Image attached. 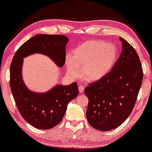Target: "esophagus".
Here are the masks:
<instances>
[{
  "instance_id": "obj_1",
  "label": "esophagus",
  "mask_w": 152,
  "mask_h": 152,
  "mask_svg": "<svg viewBox=\"0 0 152 152\" xmlns=\"http://www.w3.org/2000/svg\"><path fill=\"white\" fill-rule=\"evenodd\" d=\"M78 89H79L80 93H82L83 92V90H84V87H83V86H82V85H80V86H79Z\"/></svg>"
}]
</instances>
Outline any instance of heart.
Returning a JSON list of instances; mask_svg holds the SVG:
<instances>
[{
    "label": "heart",
    "instance_id": "b5f03b06",
    "mask_svg": "<svg viewBox=\"0 0 152 152\" xmlns=\"http://www.w3.org/2000/svg\"><path fill=\"white\" fill-rule=\"evenodd\" d=\"M119 58L115 45L102 40L85 42L74 49L72 57L67 56L65 64L68 72L76 77L80 74L88 82H96L110 72Z\"/></svg>",
    "mask_w": 152,
    "mask_h": 152
}]
</instances>
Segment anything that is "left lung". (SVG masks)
Instances as JSON below:
<instances>
[{"instance_id": "left-lung-1", "label": "left lung", "mask_w": 152, "mask_h": 152, "mask_svg": "<svg viewBox=\"0 0 152 152\" xmlns=\"http://www.w3.org/2000/svg\"><path fill=\"white\" fill-rule=\"evenodd\" d=\"M122 51L107 76L84 89L89 100L86 117L93 128L108 131L129 116L142 83L143 70L134 48L119 37Z\"/></svg>"}]
</instances>
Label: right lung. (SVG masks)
<instances>
[{"label": "right lung", "instance_id": "1", "mask_svg": "<svg viewBox=\"0 0 152 152\" xmlns=\"http://www.w3.org/2000/svg\"><path fill=\"white\" fill-rule=\"evenodd\" d=\"M68 42L69 38L64 35L37 34L21 45L12 59L10 83L13 96L22 117L35 128L49 129L59 124L68 103L78 96L79 91L76 82L69 86L56 85L45 93L31 91L23 80V58L41 53L61 68L65 62Z\"/></svg>", "mask_w": 152, "mask_h": 152}]
</instances>
